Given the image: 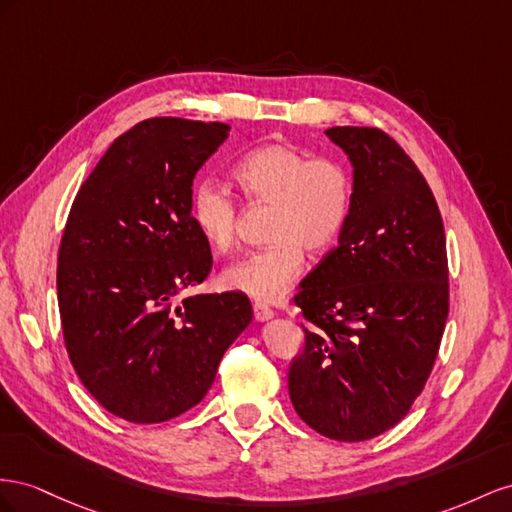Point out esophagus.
Wrapping results in <instances>:
<instances>
[{
  "mask_svg": "<svg viewBox=\"0 0 512 512\" xmlns=\"http://www.w3.org/2000/svg\"><path fill=\"white\" fill-rule=\"evenodd\" d=\"M253 315H255L257 321H268V319L274 317V311L264 302H255L253 304Z\"/></svg>",
  "mask_w": 512,
  "mask_h": 512,
  "instance_id": "esophagus-1",
  "label": "esophagus"
}]
</instances>
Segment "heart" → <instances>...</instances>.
<instances>
[{"mask_svg": "<svg viewBox=\"0 0 512 512\" xmlns=\"http://www.w3.org/2000/svg\"><path fill=\"white\" fill-rule=\"evenodd\" d=\"M233 178L248 197L272 203L274 244L231 261L221 283L257 300H276L304 270V248L326 253L341 238L354 208V175L339 158H311L294 145L266 143L238 160ZM188 218L214 251L236 242L238 206L216 182L193 186Z\"/></svg>", "mask_w": 512, "mask_h": 512, "instance_id": "b5f03b06", "label": "heart"}]
</instances>
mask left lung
<instances>
[{
  "label": "left lung",
  "mask_w": 512,
  "mask_h": 512,
  "mask_svg": "<svg viewBox=\"0 0 512 512\" xmlns=\"http://www.w3.org/2000/svg\"><path fill=\"white\" fill-rule=\"evenodd\" d=\"M326 135L354 167V208L294 296L315 328L302 326L287 386L311 429L362 442L405 418L431 375L448 317L446 236L427 180L384 130Z\"/></svg>",
  "instance_id": "left-lung-1"
}]
</instances>
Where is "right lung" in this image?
Segmentation results:
<instances>
[{
    "mask_svg": "<svg viewBox=\"0 0 512 512\" xmlns=\"http://www.w3.org/2000/svg\"><path fill=\"white\" fill-rule=\"evenodd\" d=\"M229 130L221 122L143 120L111 143L72 201L57 255L64 343L83 386L128 422L150 425L191 410L253 319L240 291L175 302L212 270L188 197Z\"/></svg>",
    "mask_w": 512,
    "mask_h": 512,
    "instance_id": "add662e5",
    "label": "right lung"
}]
</instances>
